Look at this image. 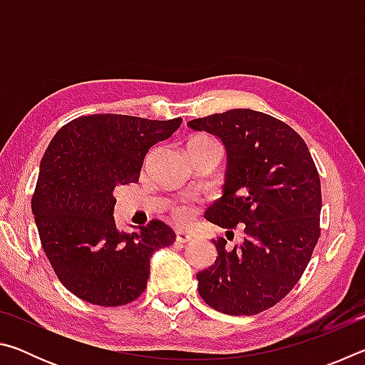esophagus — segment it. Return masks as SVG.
<instances>
[{"instance_id": "34e87169", "label": "esophagus", "mask_w": 365, "mask_h": 365, "mask_svg": "<svg viewBox=\"0 0 365 365\" xmlns=\"http://www.w3.org/2000/svg\"><path fill=\"white\" fill-rule=\"evenodd\" d=\"M175 240L178 243H188V242H191V240H193V237H191L188 232L178 230V232H175Z\"/></svg>"}]
</instances>
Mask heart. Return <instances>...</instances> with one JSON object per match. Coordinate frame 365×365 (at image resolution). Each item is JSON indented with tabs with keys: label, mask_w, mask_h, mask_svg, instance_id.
Listing matches in <instances>:
<instances>
[{
	"label": "heart",
	"mask_w": 365,
	"mask_h": 365,
	"mask_svg": "<svg viewBox=\"0 0 365 365\" xmlns=\"http://www.w3.org/2000/svg\"><path fill=\"white\" fill-rule=\"evenodd\" d=\"M193 141H206V138H196V140H193ZM174 214H175V217H177L178 220H188L191 212H190V209H188L187 206H178V207H175Z\"/></svg>",
	"instance_id": "heart-1"
}]
</instances>
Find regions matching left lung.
<instances>
[{
  "instance_id": "left-lung-1",
  "label": "left lung",
  "mask_w": 365,
  "mask_h": 365,
  "mask_svg": "<svg viewBox=\"0 0 365 365\" xmlns=\"http://www.w3.org/2000/svg\"><path fill=\"white\" fill-rule=\"evenodd\" d=\"M188 127L214 135L227 154L224 193L206 219L245 232L233 250L224 238L214 242L217 257L197 272V292L228 316L259 314L292 292L317 245L322 193L316 164L292 127L257 110L230 109Z\"/></svg>"
}]
</instances>
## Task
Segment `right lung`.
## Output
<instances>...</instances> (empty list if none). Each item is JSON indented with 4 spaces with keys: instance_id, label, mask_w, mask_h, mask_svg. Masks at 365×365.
Instances as JSON below:
<instances>
[{
    "instance_id": "add662e5",
    "label": "right lung",
    "mask_w": 365,
    "mask_h": 365,
    "mask_svg": "<svg viewBox=\"0 0 365 365\" xmlns=\"http://www.w3.org/2000/svg\"><path fill=\"white\" fill-rule=\"evenodd\" d=\"M182 119L91 114L66 123L40 163L32 212L61 283L96 306H123L145 292L154 251L175 242L159 220L132 233L114 220V190L135 183L150 148Z\"/></svg>"
}]
</instances>
